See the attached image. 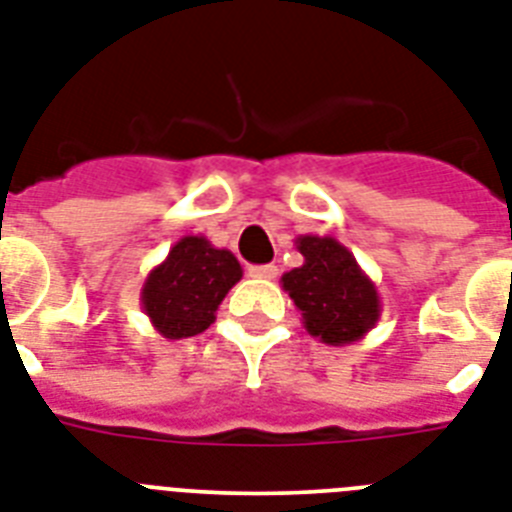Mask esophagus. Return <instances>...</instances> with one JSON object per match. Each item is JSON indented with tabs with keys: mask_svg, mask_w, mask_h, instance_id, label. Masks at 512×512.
I'll return each mask as SVG.
<instances>
[{
	"mask_svg": "<svg viewBox=\"0 0 512 512\" xmlns=\"http://www.w3.org/2000/svg\"><path fill=\"white\" fill-rule=\"evenodd\" d=\"M248 274L251 277H256V280H274L277 274H280V269L274 264H261V266H248Z\"/></svg>",
	"mask_w": 512,
	"mask_h": 512,
	"instance_id": "1",
	"label": "esophagus"
}]
</instances>
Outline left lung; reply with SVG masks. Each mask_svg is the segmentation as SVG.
I'll list each match as a JSON object with an SVG mask.
<instances>
[{"mask_svg":"<svg viewBox=\"0 0 512 512\" xmlns=\"http://www.w3.org/2000/svg\"><path fill=\"white\" fill-rule=\"evenodd\" d=\"M303 264L282 274V290L301 311L303 327L327 345H350L369 335L382 316L377 285L356 256L329 235H298Z\"/></svg>","mask_w":512,"mask_h":512,"instance_id":"left-lung-1","label":"left lung"}]
</instances>
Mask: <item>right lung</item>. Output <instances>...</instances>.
Wrapping results in <instances>:
<instances>
[{
  "mask_svg": "<svg viewBox=\"0 0 512 512\" xmlns=\"http://www.w3.org/2000/svg\"><path fill=\"white\" fill-rule=\"evenodd\" d=\"M243 277V266L227 248L204 235H185L156 264L141 287V308L167 340L204 332L217 319L219 303Z\"/></svg>",
  "mask_w": 512,
  "mask_h": 512,
  "instance_id": "add662e5",
  "label": "right lung"
}]
</instances>
